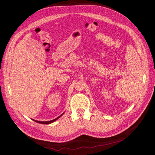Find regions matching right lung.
Segmentation results:
<instances>
[{
	"mask_svg": "<svg viewBox=\"0 0 155 155\" xmlns=\"http://www.w3.org/2000/svg\"><path fill=\"white\" fill-rule=\"evenodd\" d=\"M62 115H63V114H61V115H60V116H58V117H57V118H55V119H54V120H51V121H36V120H34V121L37 122V123H41V124H50V123H53V122L56 121L57 120H58V119L59 118V117H60L61 116H62Z\"/></svg>",
	"mask_w": 155,
	"mask_h": 155,
	"instance_id": "obj_1",
	"label": "right lung"
}]
</instances>
